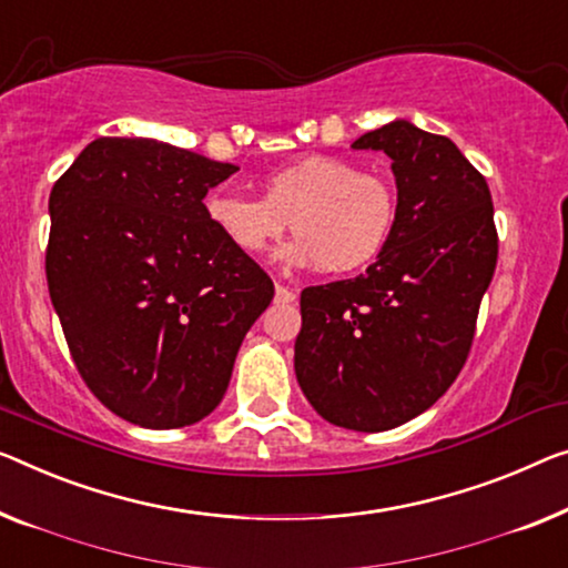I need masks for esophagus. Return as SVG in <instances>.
<instances>
[{
  "label": "esophagus",
  "instance_id": "34e87169",
  "mask_svg": "<svg viewBox=\"0 0 568 568\" xmlns=\"http://www.w3.org/2000/svg\"><path fill=\"white\" fill-rule=\"evenodd\" d=\"M295 301V293L291 291V287L285 285H277L275 287V303H283V306H287V303Z\"/></svg>",
  "mask_w": 568,
  "mask_h": 568
}]
</instances>
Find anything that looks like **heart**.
<instances>
[{"label":"heart","mask_w":568,"mask_h":568,"mask_svg":"<svg viewBox=\"0 0 568 568\" xmlns=\"http://www.w3.org/2000/svg\"><path fill=\"white\" fill-rule=\"evenodd\" d=\"M203 211L216 234L250 257L265 255L291 222L298 236L283 247L285 262L346 275L385 250L395 226V191L379 173L306 155L262 178V199L211 191Z\"/></svg>","instance_id":"1"}]
</instances>
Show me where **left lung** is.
I'll list each match as a JSON object with an SVG mask.
<instances>
[{
	"label": "left lung",
	"mask_w": 568,
	"mask_h": 568,
	"mask_svg": "<svg viewBox=\"0 0 568 568\" xmlns=\"http://www.w3.org/2000/svg\"><path fill=\"white\" fill-rule=\"evenodd\" d=\"M352 148L393 160L395 226L365 275L301 293L295 377L321 418L377 434L428 410L462 372L497 230L485 175L448 138L395 120Z\"/></svg>",
	"instance_id": "obj_1"
}]
</instances>
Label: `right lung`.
Masks as SVG:
<instances>
[{"label":"right lung","mask_w":568,"mask_h":568,"mask_svg":"<svg viewBox=\"0 0 568 568\" xmlns=\"http://www.w3.org/2000/svg\"><path fill=\"white\" fill-rule=\"evenodd\" d=\"M240 168L148 138H99L50 191L45 275L83 383L142 428L206 418L275 285L209 224Z\"/></svg>","instance_id":"right-lung-1"}]
</instances>
